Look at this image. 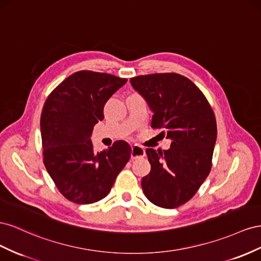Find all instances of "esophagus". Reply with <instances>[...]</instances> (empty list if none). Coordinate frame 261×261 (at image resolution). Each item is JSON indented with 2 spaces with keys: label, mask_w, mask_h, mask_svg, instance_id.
Masks as SVG:
<instances>
[{
  "label": "esophagus",
  "mask_w": 261,
  "mask_h": 261,
  "mask_svg": "<svg viewBox=\"0 0 261 261\" xmlns=\"http://www.w3.org/2000/svg\"><path fill=\"white\" fill-rule=\"evenodd\" d=\"M145 151L143 147H140L138 145H133L131 148V159L132 160H140L144 158Z\"/></svg>",
  "instance_id": "34e87169"
}]
</instances>
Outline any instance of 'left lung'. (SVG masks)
<instances>
[{
	"instance_id": "obj_1",
	"label": "left lung",
	"mask_w": 261,
	"mask_h": 261,
	"mask_svg": "<svg viewBox=\"0 0 261 261\" xmlns=\"http://www.w3.org/2000/svg\"><path fill=\"white\" fill-rule=\"evenodd\" d=\"M132 87L153 111L152 128L165 129L167 151L146 148L151 172L142 178L145 197L155 205L174 209L189 201L209 175L217 141V121L202 92L177 73L130 79Z\"/></svg>"
}]
</instances>
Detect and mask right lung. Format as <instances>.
I'll use <instances>...</instances> for the list:
<instances>
[{
    "label": "right lung",
    "mask_w": 261,
    "mask_h": 261,
    "mask_svg": "<svg viewBox=\"0 0 261 261\" xmlns=\"http://www.w3.org/2000/svg\"><path fill=\"white\" fill-rule=\"evenodd\" d=\"M111 74L79 71L59 84L44 102L40 117L43 164L62 195L77 204L105 198L128 163L131 147L117 141L95 152L94 125L103 119V106L126 83Z\"/></svg>",
    "instance_id": "add662e5"
}]
</instances>
